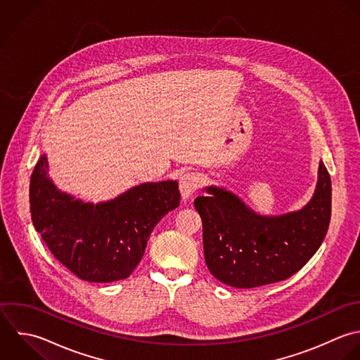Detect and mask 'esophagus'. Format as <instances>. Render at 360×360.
<instances>
[{"label": "esophagus", "instance_id": "1", "mask_svg": "<svg viewBox=\"0 0 360 360\" xmlns=\"http://www.w3.org/2000/svg\"><path fill=\"white\" fill-rule=\"evenodd\" d=\"M200 178L195 172H186L179 178V191L184 199H189L199 188Z\"/></svg>", "mask_w": 360, "mask_h": 360}]
</instances>
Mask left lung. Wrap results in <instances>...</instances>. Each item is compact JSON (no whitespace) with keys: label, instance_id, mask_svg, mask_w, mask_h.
Masks as SVG:
<instances>
[{"label":"left lung","instance_id":"1","mask_svg":"<svg viewBox=\"0 0 360 360\" xmlns=\"http://www.w3.org/2000/svg\"><path fill=\"white\" fill-rule=\"evenodd\" d=\"M331 178L323 161L313 199L297 212L261 216L238 196L216 186L198 196L203 250L210 274L240 289L285 281L317 252L331 220Z\"/></svg>","mask_w":360,"mask_h":360}]
</instances>
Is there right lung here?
Instances as JSON below:
<instances>
[{"instance_id":"add662e5","label":"right lung","mask_w":360,"mask_h":360,"mask_svg":"<svg viewBox=\"0 0 360 360\" xmlns=\"http://www.w3.org/2000/svg\"><path fill=\"white\" fill-rule=\"evenodd\" d=\"M47 169L43 154L29 186L33 226L54 258L86 282L108 283L130 276L157 223L179 206L176 181L141 184L94 205L60 192Z\"/></svg>"}]
</instances>
